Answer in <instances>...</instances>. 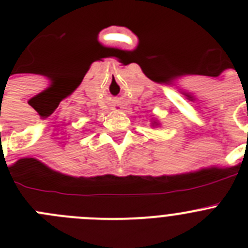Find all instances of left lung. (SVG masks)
<instances>
[{
	"instance_id": "left-lung-1",
	"label": "left lung",
	"mask_w": 248,
	"mask_h": 248,
	"mask_svg": "<svg viewBox=\"0 0 248 248\" xmlns=\"http://www.w3.org/2000/svg\"><path fill=\"white\" fill-rule=\"evenodd\" d=\"M153 128H156V126H160V123L159 120H151V124H150Z\"/></svg>"
}]
</instances>
